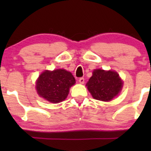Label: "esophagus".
<instances>
[{
    "label": "esophagus",
    "mask_w": 151,
    "mask_h": 151,
    "mask_svg": "<svg viewBox=\"0 0 151 151\" xmlns=\"http://www.w3.org/2000/svg\"><path fill=\"white\" fill-rule=\"evenodd\" d=\"M79 82H80V83H81V84H83V83H85V79L83 78V77H80V78L79 79Z\"/></svg>",
    "instance_id": "34e87169"
}]
</instances>
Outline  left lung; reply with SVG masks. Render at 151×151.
<instances>
[{
	"mask_svg": "<svg viewBox=\"0 0 151 151\" xmlns=\"http://www.w3.org/2000/svg\"><path fill=\"white\" fill-rule=\"evenodd\" d=\"M86 85L95 99L109 101L120 93L123 83L115 71L96 69Z\"/></svg>",
	"mask_w": 151,
	"mask_h": 151,
	"instance_id": "1",
	"label": "left lung"
}]
</instances>
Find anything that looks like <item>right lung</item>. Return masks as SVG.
<instances>
[{"label": "right lung", "instance_id": "add662e5", "mask_svg": "<svg viewBox=\"0 0 151 151\" xmlns=\"http://www.w3.org/2000/svg\"><path fill=\"white\" fill-rule=\"evenodd\" d=\"M74 83V76L65 69L45 71L36 82V90L45 99L52 103H58L66 99L70 87Z\"/></svg>", "mask_w": 151, "mask_h": 151}]
</instances>
